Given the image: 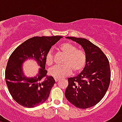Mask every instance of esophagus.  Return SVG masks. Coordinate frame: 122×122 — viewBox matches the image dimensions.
<instances>
[{
	"label": "esophagus",
	"mask_w": 122,
	"mask_h": 122,
	"mask_svg": "<svg viewBox=\"0 0 122 122\" xmlns=\"http://www.w3.org/2000/svg\"><path fill=\"white\" fill-rule=\"evenodd\" d=\"M55 81L56 82H57L59 81V78H55Z\"/></svg>",
	"instance_id": "1"
}]
</instances>
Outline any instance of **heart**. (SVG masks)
Instances as JSON below:
<instances>
[{"mask_svg":"<svg viewBox=\"0 0 122 122\" xmlns=\"http://www.w3.org/2000/svg\"><path fill=\"white\" fill-rule=\"evenodd\" d=\"M60 49L66 56L63 61V65L55 66L49 70V74L56 78H61L70 74L72 71L74 74L80 72L86 65L85 52L77 50L75 45L70 43H64L60 46ZM46 64L49 66L54 63V55L52 50L47 52L45 57Z\"/></svg>","mask_w":122,"mask_h":122,"instance_id":"obj_1","label":"heart"}]
</instances>
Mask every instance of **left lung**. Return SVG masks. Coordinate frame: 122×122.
Masks as SVG:
<instances>
[{"instance_id":"left-lung-1","label":"left lung","mask_w":122,"mask_h":122,"mask_svg":"<svg viewBox=\"0 0 122 122\" xmlns=\"http://www.w3.org/2000/svg\"><path fill=\"white\" fill-rule=\"evenodd\" d=\"M79 44L86 54L83 70L76 77H69L65 97L80 109L93 107L101 101L108 90L111 69L108 59L102 50L84 38L66 37Z\"/></svg>"}]
</instances>
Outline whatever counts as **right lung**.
<instances>
[{"label": "right lung", "mask_w": 122, "mask_h": 122, "mask_svg": "<svg viewBox=\"0 0 122 122\" xmlns=\"http://www.w3.org/2000/svg\"><path fill=\"white\" fill-rule=\"evenodd\" d=\"M62 36L33 37L19 45L11 54L5 71V79L10 93L15 102L23 107L33 108L47 100L56 81L47 76L45 57L52 46ZM32 58L41 68L36 76L26 77L22 70V63Z\"/></svg>", "instance_id": "obj_1"}]
</instances>
